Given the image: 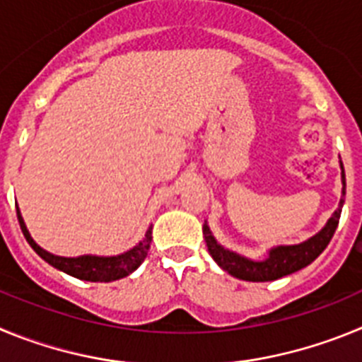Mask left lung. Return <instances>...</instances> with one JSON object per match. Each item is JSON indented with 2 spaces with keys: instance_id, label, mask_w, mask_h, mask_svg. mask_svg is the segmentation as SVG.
Segmentation results:
<instances>
[{
  "instance_id": "8db88e82",
  "label": "left lung",
  "mask_w": 362,
  "mask_h": 362,
  "mask_svg": "<svg viewBox=\"0 0 362 362\" xmlns=\"http://www.w3.org/2000/svg\"><path fill=\"white\" fill-rule=\"evenodd\" d=\"M341 168H343V163H341ZM344 194H346V177H344L343 168V196ZM343 203L344 197H341L339 209L335 210L334 216L330 217V221L326 223V226L317 235H313L312 239L300 243V245L277 246V248L270 252L268 259H264V261H250V259H245L241 255L233 254V252L225 250L223 246L217 245L206 225L203 226L204 241H206V246H209V252L214 257V261L223 270L228 272L230 276L243 281H254V283L276 281L279 277L288 276V274H293V272L300 270V268L308 267L313 259L319 257V254L325 250L328 243L332 241V238H334L335 228L339 225V217H341V210H343Z\"/></svg>"
}]
</instances>
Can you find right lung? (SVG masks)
<instances>
[{
  "mask_svg": "<svg viewBox=\"0 0 362 362\" xmlns=\"http://www.w3.org/2000/svg\"><path fill=\"white\" fill-rule=\"evenodd\" d=\"M18 221L19 226L23 230L25 239L28 245L37 252V255L47 261L49 264L56 267L57 270H63L70 276L78 277L83 281H92V283H108V281H116L121 277H127L132 274L139 264L145 261L146 254L150 250V243H152V226L146 230L145 239L137 246H134L132 250L124 252V254L116 255V257H95V255H83V257H57V255L49 254L47 250L40 248L30 238L27 226H25L23 219L19 216L18 210Z\"/></svg>",
  "mask_w": 362,
  "mask_h": 362,
  "instance_id": "obj_1",
  "label": "right lung"
}]
</instances>
